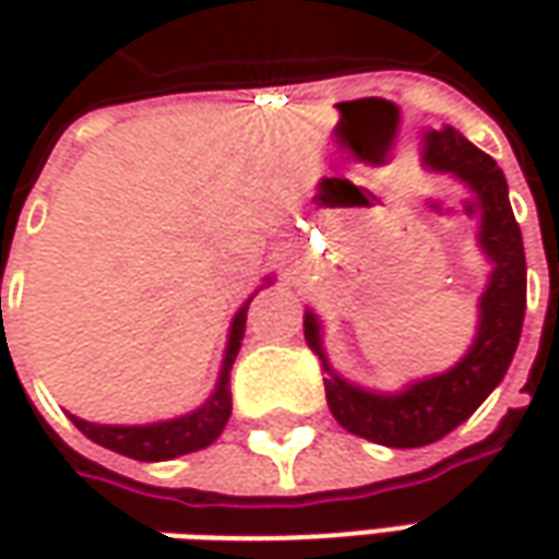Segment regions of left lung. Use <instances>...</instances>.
Instances as JSON below:
<instances>
[{"label":"left lung","mask_w":559,"mask_h":559,"mask_svg":"<svg viewBox=\"0 0 559 559\" xmlns=\"http://www.w3.org/2000/svg\"><path fill=\"white\" fill-rule=\"evenodd\" d=\"M423 158L429 167L454 174L469 186V211L483 221L479 246L495 264L488 289L479 301V333L461 364H454L448 373L419 379L397 395H373L333 373L320 345V323L311 311L305 313V338L330 373L323 385L333 417L352 436L385 448L432 444L457 429L463 419L473 417V411L504 379L526 317V251L523 233L507 199L501 167L454 127L429 130L423 140Z\"/></svg>","instance_id":"left-lung-1"}]
</instances>
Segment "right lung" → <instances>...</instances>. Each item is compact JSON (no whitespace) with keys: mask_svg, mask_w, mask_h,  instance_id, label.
I'll return each instance as SVG.
<instances>
[{"mask_svg":"<svg viewBox=\"0 0 559 559\" xmlns=\"http://www.w3.org/2000/svg\"><path fill=\"white\" fill-rule=\"evenodd\" d=\"M248 301L233 317L217 389H214V395L207 397L199 411H192L186 417L152 423V426H98V423H86V419L74 417V414H71V423L90 441H96V444L108 448V451H118L123 457H133V461H170V457H180V454H192V451L207 448L211 441L224 432L226 419L233 414L229 370H233V360L239 355V345H242V335H246Z\"/></svg>","mask_w":559,"mask_h":559,"instance_id":"add662e5","label":"right lung"}]
</instances>
